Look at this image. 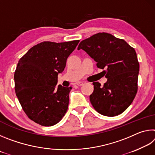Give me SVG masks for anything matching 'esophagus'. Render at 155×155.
Returning a JSON list of instances; mask_svg holds the SVG:
<instances>
[{
  "mask_svg": "<svg viewBox=\"0 0 155 155\" xmlns=\"http://www.w3.org/2000/svg\"><path fill=\"white\" fill-rule=\"evenodd\" d=\"M85 84V82H84V81H78V82L77 83V85L78 86H81V85H83Z\"/></svg>",
  "mask_w": 155,
  "mask_h": 155,
  "instance_id": "obj_1",
  "label": "esophagus"
}]
</instances>
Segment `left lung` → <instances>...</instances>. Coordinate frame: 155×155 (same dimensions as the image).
Returning <instances> with one entry per match:
<instances>
[{"instance_id": "left-lung-1", "label": "left lung", "mask_w": 155, "mask_h": 155, "mask_svg": "<svg viewBox=\"0 0 155 155\" xmlns=\"http://www.w3.org/2000/svg\"><path fill=\"white\" fill-rule=\"evenodd\" d=\"M77 49L87 52L97 67L105 69L103 73L107 81L104 85L93 83L90 100L94 108L105 116L121 114L132 103L137 91L140 64L135 49L107 33L81 41Z\"/></svg>"}]
</instances>
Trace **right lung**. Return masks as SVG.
<instances>
[{
  "label": "right lung",
  "instance_id": "1",
  "mask_svg": "<svg viewBox=\"0 0 155 155\" xmlns=\"http://www.w3.org/2000/svg\"><path fill=\"white\" fill-rule=\"evenodd\" d=\"M78 42L43 41L18 61L14 74L15 94L25 114L39 124L53 126L66 113L72 87L57 85V78Z\"/></svg>",
  "mask_w": 155,
  "mask_h": 155
}]
</instances>
